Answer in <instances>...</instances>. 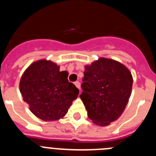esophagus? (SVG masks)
Instances as JSON below:
<instances>
[{"mask_svg": "<svg viewBox=\"0 0 156 156\" xmlns=\"http://www.w3.org/2000/svg\"><path fill=\"white\" fill-rule=\"evenodd\" d=\"M74 84L76 85V87L79 90H80V83L79 81H76V82L74 83Z\"/></svg>", "mask_w": 156, "mask_h": 156, "instance_id": "1", "label": "esophagus"}]
</instances>
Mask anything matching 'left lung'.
I'll return each instance as SVG.
<instances>
[{"label":"left lung","mask_w":156,"mask_h":156,"mask_svg":"<svg viewBox=\"0 0 156 156\" xmlns=\"http://www.w3.org/2000/svg\"><path fill=\"white\" fill-rule=\"evenodd\" d=\"M80 95L94 123L107 126L119 118L131 94L133 77L126 66L101 58L85 66Z\"/></svg>","instance_id":"1"}]
</instances>
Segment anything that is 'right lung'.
I'll list each match as a JSON object with an SVG mask.
<instances>
[{
    "label": "right lung",
    "instance_id": "obj_1",
    "mask_svg": "<svg viewBox=\"0 0 156 156\" xmlns=\"http://www.w3.org/2000/svg\"><path fill=\"white\" fill-rule=\"evenodd\" d=\"M19 89L30 111L44 121L61 119L76 99L79 89L69 82L68 73L45 59L30 65L22 76Z\"/></svg>",
    "mask_w": 156,
    "mask_h": 156
}]
</instances>
